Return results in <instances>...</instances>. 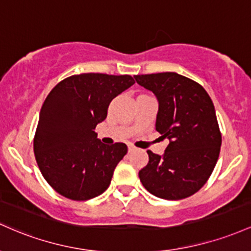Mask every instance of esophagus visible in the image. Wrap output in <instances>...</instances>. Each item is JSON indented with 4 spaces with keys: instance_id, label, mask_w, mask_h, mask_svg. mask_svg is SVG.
Masks as SVG:
<instances>
[{
    "instance_id": "1",
    "label": "esophagus",
    "mask_w": 251,
    "mask_h": 251,
    "mask_svg": "<svg viewBox=\"0 0 251 251\" xmlns=\"http://www.w3.org/2000/svg\"><path fill=\"white\" fill-rule=\"evenodd\" d=\"M128 149H129V151H135V146L133 145V143H128Z\"/></svg>"
}]
</instances>
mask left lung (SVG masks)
<instances>
[{"label": "left lung", "mask_w": 251, "mask_h": 251, "mask_svg": "<svg viewBox=\"0 0 251 251\" xmlns=\"http://www.w3.org/2000/svg\"><path fill=\"white\" fill-rule=\"evenodd\" d=\"M159 100L156 130L168 139L162 156L147 151L139 172L146 190L159 198H187L206 184L222 145L215 106L201 84L176 72L134 75Z\"/></svg>", "instance_id": "1"}]
</instances>
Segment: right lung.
I'll list each match as a JSON object with an SVG mask.
<instances>
[{
  "instance_id": "1",
  "label": "right lung",
  "mask_w": 251,
  "mask_h": 251,
  "mask_svg": "<svg viewBox=\"0 0 251 251\" xmlns=\"http://www.w3.org/2000/svg\"><path fill=\"white\" fill-rule=\"evenodd\" d=\"M134 83L129 75L81 73L52 89L42 104L33 147L41 174L55 192L83 201L109 187L128 147L104 145L94 129L106 118L111 100Z\"/></svg>"
}]
</instances>
